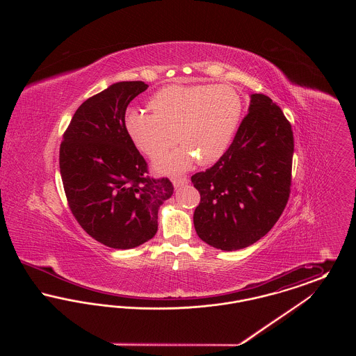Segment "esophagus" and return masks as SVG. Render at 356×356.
<instances>
[{
	"instance_id": "obj_1",
	"label": "esophagus",
	"mask_w": 356,
	"mask_h": 356,
	"mask_svg": "<svg viewBox=\"0 0 356 356\" xmlns=\"http://www.w3.org/2000/svg\"><path fill=\"white\" fill-rule=\"evenodd\" d=\"M172 183H173L175 188H179V186L188 184V183H189V179H188V177H173V179H172Z\"/></svg>"
}]
</instances>
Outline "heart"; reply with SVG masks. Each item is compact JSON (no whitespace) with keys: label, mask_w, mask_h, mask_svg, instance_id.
Segmentation results:
<instances>
[{"label":"heart","mask_w":356,"mask_h":356,"mask_svg":"<svg viewBox=\"0 0 356 356\" xmlns=\"http://www.w3.org/2000/svg\"><path fill=\"white\" fill-rule=\"evenodd\" d=\"M149 108L152 113L127 109L125 131L152 159L167 152L177 137L183 147L160 159L156 167L180 172L195 159L203 165L220 159L236 134L243 102L236 90L225 85H168L153 95Z\"/></svg>","instance_id":"heart-1"}]
</instances>
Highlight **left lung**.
<instances>
[{
	"mask_svg": "<svg viewBox=\"0 0 356 356\" xmlns=\"http://www.w3.org/2000/svg\"><path fill=\"white\" fill-rule=\"evenodd\" d=\"M293 134L266 95H251L248 113L219 161L191 180L200 193L193 213L199 237L221 251L245 248L270 232L291 192Z\"/></svg>",
	"mask_w": 356,
	"mask_h": 356,
	"instance_id": "8db88e82",
	"label": "left lung"
}]
</instances>
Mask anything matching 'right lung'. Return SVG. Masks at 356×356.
<instances>
[{"label":"right lung","mask_w":356,"mask_h":356,"mask_svg":"<svg viewBox=\"0 0 356 356\" xmlns=\"http://www.w3.org/2000/svg\"><path fill=\"white\" fill-rule=\"evenodd\" d=\"M147 88L143 81H121L89 97L60 145V172L74 219L115 250L152 238L159 208L173 193L168 177L148 176L147 161L125 131L127 108Z\"/></svg>","instance_id":"add662e5"}]
</instances>
